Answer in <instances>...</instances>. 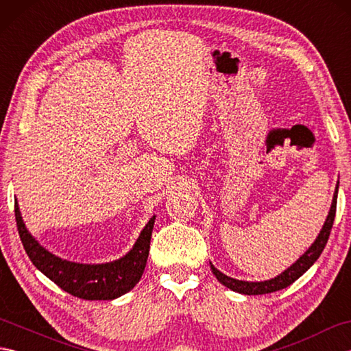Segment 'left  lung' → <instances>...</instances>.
<instances>
[{
    "instance_id": "left-lung-1",
    "label": "left lung",
    "mask_w": 351,
    "mask_h": 351,
    "mask_svg": "<svg viewBox=\"0 0 351 351\" xmlns=\"http://www.w3.org/2000/svg\"><path fill=\"white\" fill-rule=\"evenodd\" d=\"M338 184H337V189H335V195H333L329 215H327V219H326L324 225H323V229L319 230L317 240L314 241V244H312L306 252L303 253V255L299 259L295 261L293 265L288 267L285 271H282L279 276H276V278H273L270 280L247 282V280H238V279H234V278H229V276L223 274L220 270H217V268H215L210 263L211 270H213L215 278H217V280L221 283V285H225L226 288L235 291V293L245 294V295H258V294H268V293H274V291L283 289V288L289 287L291 283L299 279L304 271H308L309 268L314 265L315 261L319 258L322 252L324 250L327 240H329L330 230H332V226H333V220H335V213H337Z\"/></svg>"
}]
</instances>
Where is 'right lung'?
I'll list each match as a JSON object with an SVG mask.
<instances>
[{
  "instance_id": "1",
  "label": "right lung",
  "mask_w": 351,
  "mask_h": 351,
  "mask_svg": "<svg viewBox=\"0 0 351 351\" xmlns=\"http://www.w3.org/2000/svg\"><path fill=\"white\" fill-rule=\"evenodd\" d=\"M14 217L22 245L37 270L57 283L66 293L84 300H113L137 285L145 271L151 245L155 215L146 223L136 244L121 259L106 264L71 263L52 255L28 232L14 200Z\"/></svg>"
}]
</instances>
